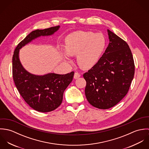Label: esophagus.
I'll use <instances>...</instances> for the list:
<instances>
[{"mask_svg": "<svg viewBox=\"0 0 149 149\" xmlns=\"http://www.w3.org/2000/svg\"><path fill=\"white\" fill-rule=\"evenodd\" d=\"M80 77V74L78 72H76L74 74V79H77Z\"/></svg>", "mask_w": 149, "mask_h": 149, "instance_id": "obj_1", "label": "esophagus"}]
</instances>
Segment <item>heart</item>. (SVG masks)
<instances>
[{"label":"heart","mask_w":149,"mask_h":149,"mask_svg":"<svg viewBox=\"0 0 149 149\" xmlns=\"http://www.w3.org/2000/svg\"><path fill=\"white\" fill-rule=\"evenodd\" d=\"M106 41L101 33L77 31L69 34L65 40V49L60 48L64 60L70 63V56H76L83 69L92 68L99 62L106 47Z\"/></svg>","instance_id":"heart-1"}]
</instances>
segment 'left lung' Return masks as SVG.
Instances as JSON below:
<instances>
[{
  "instance_id": "1",
  "label": "left lung",
  "mask_w": 149,
  "mask_h": 149,
  "mask_svg": "<svg viewBox=\"0 0 149 149\" xmlns=\"http://www.w3.org/2000/svg\"><path fill=\"white\" fill-rule=\"evenodd\" d=\"M109 43L99 62L85 73L88 102L99 109L116 105L126 95L134 78L135 66L127 43L107 30Z\"/></svg>"
}]
</instances>
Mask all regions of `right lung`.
<instances>
[{
    "mask_svg": "<svg viewBox=\"0 0 149 149\" xmlns=\"http://www.w3.org/2000/svg\"><path fill=\"white\" fill-rule=\"evenodd\" d=\"M57 26L31 31L17 46L13 57V75L15 86L22 97L34 109L47 112L60 106L64 91L72 82L74 72L65 74L49 73L43 75L32 74L26 70L19 59V50L29 43L42 36H50L58 30Z\"/></svg>",
    "mask_w": 149,
    "mask_h": 149,
    "instance_id": "add662e5",
    "label": "right lung"
}]
</instances>
